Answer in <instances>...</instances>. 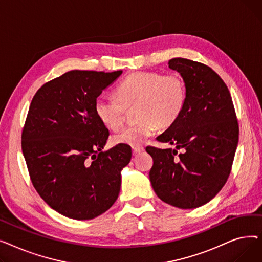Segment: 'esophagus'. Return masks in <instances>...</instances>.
I'll return each instance as SVG.
<instances>
[{
	"label": "esophagus",
	"instance_id": "1",
	"mask_svg": "<svg viewBox=\"0 0 262 262\" xmlns=\"http://www.w3.org/2000/svg\"><path fill=\"white\" fill-rule=\"evenodd\" d=\"M143 147L142 146H135V147H133V155H138V154H140L141 152H143Z\"/></svg>",
	"mask_w": 262,
	"mask_h": 262
}]
</instances>
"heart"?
I'll use <instances>...</instances> for the list:
<instances>
[{
  "mask_svg": "<svg viewBox=\"0 0 262 262\" xmlns=\"http://www.w3.org/2000/svg\"><path fill=\"white\" fill-rule=\"evenodd\" d=\"M115 98H98L94 114L105 127L117 130L124 122L125 110L135 107L138 121L113 136L115 144L139 146L157 127L167 128L181 117L186 105L187 90L177 75L158 72H134L115 89Z\"/></svg>",
  "mask_w": 262,
  "mask_h": 262,
  "instance_id": "b5f03b06",
  "label": "heart"
}]
</instances>
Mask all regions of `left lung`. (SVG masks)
<instances>
[{"label":"left lung","mask_w":262,"mask_h":262,"mask_svg":"<svg viewBox=\"0 0 262 262\" xmlns=\"http://www.w3.org/2000/svg\"><path fill=\"white\" fill-rule=\"evenodd\" d=\"M169 68L183 77L187 100L181 117L156 138L176 149L146 147L154 161L149 181L161 201L192 209L211 201L227 182L239 126L229 90L211 68L180 57L169 60Z\"/></svg>","instance_id":"obj_1"}]
</instances>
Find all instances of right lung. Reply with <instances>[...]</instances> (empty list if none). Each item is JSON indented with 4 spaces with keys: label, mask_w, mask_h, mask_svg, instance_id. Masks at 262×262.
<instances>
[{
    "label": "right lung",
    "mask_w": 262,
    "mask_h": 262,
    "mask_svg": "<svg viewBox=\"0 0 262 262\" xmlns=\"http://www.w3.org/2000/svg\"><path fill=\"white\" fill-rule=\"evenodd\" d=\"M122 74L72 70L41 87L22 130V152L33 186L60 214L91 220L117 201L121 171L132 158L129 145L106 152L107 127L94 102Z\"/></svg>",
    "instance_id": "1"
}]
</instances>
